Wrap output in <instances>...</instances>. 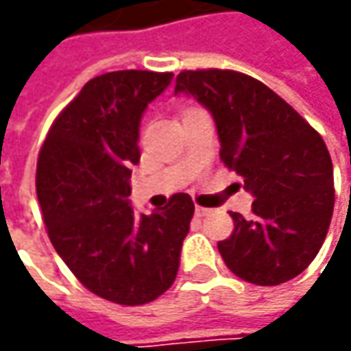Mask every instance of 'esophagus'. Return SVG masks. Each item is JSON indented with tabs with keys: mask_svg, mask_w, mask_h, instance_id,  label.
I'll list each match as a JSON object with an SVG mask.
<instances>
[{
	"mask_svg": "<svg viewBox=\"0 0 351 351\" xmlns=\"http://www.w3.org/2000/svg\"><path fill=\"white\" fill-rule=\"evenodd\" d=\"M210 209L207 207H201V205H195V215L197 217H205V215H209Z\"/></svg>",
	"mask_w": 351,
	"mask_h": 351,
	"instance_id": "esophagus-1",
	"label": "esophagus"
}]
</instances>
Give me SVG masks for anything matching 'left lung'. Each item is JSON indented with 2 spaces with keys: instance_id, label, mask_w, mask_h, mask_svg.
Wrapping results in <instances>:
<instances>
[{
  "instance_id": "1",
  "label": "left lung",
  "mask_w": 351,
  "mask_h": 351,
  "mask_svg": "<svg viewBox=\"0 0 351 351\" xmlns=\"http://www.w3.org/2000/svg\"><path fill=\"white\" fill-rule=\"evenodd\" d=\"M209 109L221 160L254 193L252 219L232 213L219 242L226 267L271 287L303 274L322 246L334 210V171L322 136L260 80L234 70H183L176 93Z\"/></svg>"
}]
</instances>
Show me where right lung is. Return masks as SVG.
I'll use <instances>...</instances> for the list:
<instances>
[{
    "mask_svg": "<svg viewBox=\"0 0 351 351\" xmlns=\"http://www.w3.org/2000/svg\"><path fill=\"white\" fill-rule=\"evenodd\" d=\"M171 72L119 70L89 80L54 119L36 162V197L54 250L77 281L125 306L171 287L195 205L176 193L152 215L128 205L138 125Z\"/></svg>",
    "mask_w": 351,
    "mask_h": 351,
    "instance_id": "right-lung-1",
    "label": "right lung"
}]
</instances>
